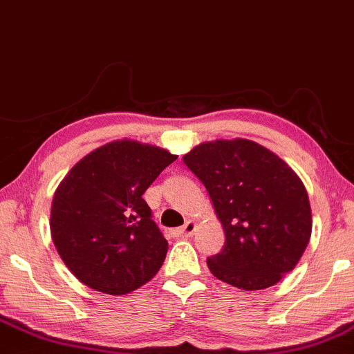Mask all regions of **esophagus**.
<instances>
[{"mask_svg": "<svg viewBox=\"0 0 354 354\" xmlns=\"http://www.w3.org/2000/svg\"><path fill=\"white\" fill-rule=\"evenodd\" d=\"M196 231V223L194 221H186V224L183 225V227H178L174 229V231L171 232L174 237H191Z\"/></svg>", "mask_w": 354, "mask_h": 354, "instance_id": "34e87169", "label": "esophagus"}]
</instances>
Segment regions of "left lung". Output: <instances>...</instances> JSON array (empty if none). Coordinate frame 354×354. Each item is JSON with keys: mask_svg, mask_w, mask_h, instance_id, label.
<instances>
[{"mask_svg": "<svg viewBox=\"0 0 354 354\" xmlns=\"http://www.w3.org/2000/svg\"><path fill=\"white\" fill-rule=\"evenodd\" d=\"M183 161L209 193L225 244L207 259L216 279L263 290L295 269L312 236L304 183L269 148L245 138L194 147Z\"/></svg>", "mask_w": 354, "mask_h": 354, "instance_id": "obj_1", "label": "left lung"}]
</instances>
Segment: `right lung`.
Instances as JSON below:
<instances>
[{
	"mask_svg": "<svg viewBox=\"0 0 354 354\" xmlns=\"http://www.w3.org/2000/svg\"><path fill=\"white\" fill-rule=\"evenodd\" d=\"M176 158L155 145L115 140L85 155L59 183L50 236L84 285L125 295L156 275L168 242L142 196Z\"/></svg>",
	"mask_w": 354,
	"mask_h": 354,
	"instance_id": "1",
	"label": "right lung"
}]
</instances>
